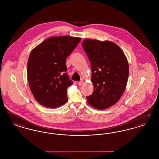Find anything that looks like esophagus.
Wrapping results in <instances>:
<instances>
[{"label":"esophagus","mask_w":159,"mask_h":159,"mask_svg":"<svg viewBox=\"0 0 159 159\" xmlns=\"http://www.w3.org/2000/svg\"><path fill=\"white\" fill-rule=\"evenodd\" d=\"M83 83H84V82H83V81H80V82L78 83V84H79V86H82Z\"/></svg>","instance_id":"esophagus-1"}]
</instances>
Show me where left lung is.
<instances>
[{
	"label": "left lung",
	"mask_w": 159,
	"mask_h": 159,
	"mask_svg": "<svg viewBox=\"0 0 159 159\" xmlns=\"http://www.w3.org/2000/svg\"><path fill=\"white\" fill-rule=\"evenodd\" d=\"M91 63L93 92L88 103L103 110L114 105L125 90L129 76L127 59L120 47L110 41L89 39L82 42Z\"/></svg>",
	"instance_id": "1"
}]
</instances>
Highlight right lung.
I'll return each mask as SVG.
<instances>
[{
  "mask_svg": "<svg viewBox=\"0 0 159 159\" xmlns=\"http://www.w3.org/2000/svg\"><path fill=\"white\" fill-rule=\"evenodd\" d=\"M81 38H48L31 52L27 62V79L31 91L42 106L56 108L67 101V89L73 84L67 71L66 58Z\"/></svg>",
  "mask_w": 159,
  "mask_h": 159,
  "instance_id": "right-lung-1",
  "label": "right lung"
}]
</instances>
